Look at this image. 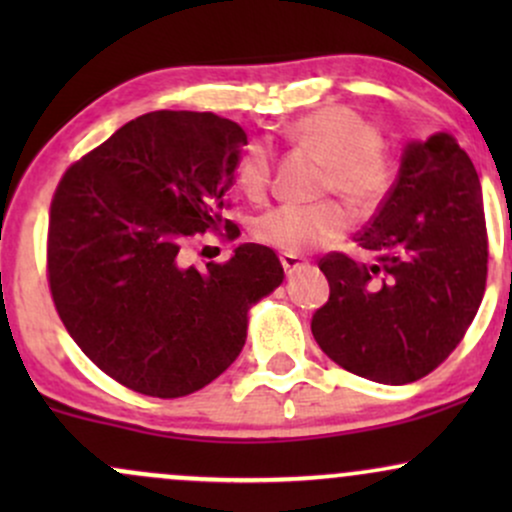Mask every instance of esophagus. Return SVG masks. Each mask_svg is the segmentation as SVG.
<instances>
[{
  "label": "esophagus",
  "instance_id": "34e87169",
  "mask_svg": "<svg viewBox=\"0 0 512 512\" xmlns=\"http://www.w3.org/2000/svg\"><path fill=\"white\" fill-rule=\"evenodd\" d=\"M279 262H281V267H284V272L289 274V276L296 274L298 269H303L305 264H308V262L303 260V257H298V255H286V252H284V255H279Z\"/></svg>",
  "mask_w": 512,
  "mask_h": 512
}]
</instances>
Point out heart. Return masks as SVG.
<instances>
[{"label": "heart", "instance_id": "1", "mask_svg": "<svg viewBox=\"0 0 512 512\" xmlns=\"http://www.w3.org/2000/svg\"><path fill=\"white\" fill-rule=\"evenodd\" d=\"M291 137L325 163L322 190L337 192L356 211L375 209L395 180L390 156L383 151L378 127L356 110L327 105L293 122ZM274 156L255 139L245 146L238 163V182L252 199H260L272 182ZM349 216L332 199L315 204H279L257 216L252 233L264 245L301 255L342 236Z\"/></svg>", "mask_w": 512, "mask_h": 512}]
</instances>
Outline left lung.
Here are the masks:
<instances>
[{
	"instance_id": "8db88e82",
	"label": "left lung",
	"mask_w": 512,
	"mask_h": 512,
	"mask_svg": "<svg viewBox=\"0 0 512 512\" xmlns=\"http://www.w3.org/2000/svg\"><path fill=\"white\" fill-rule=\"evenodd\" d=\"M356 243L373 262L322 257L330 298L310 330L349 373L414 383L462 342L486 289L479 175L455 137L438 132L407 144L395 185Z\"/></svg>"
}]
</instances>
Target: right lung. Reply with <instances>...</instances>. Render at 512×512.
I'll return each instance as SVG.
<instances>
[{
  "label": "right lung",
  "mask_w": 512,
  "mask_h": 512,
  "mask_svg": "<svg viewBox=\"0 0 512 512\" xmlns=\"http://www.w3.org/2000/svg\"><path fill=\"white\" fill-rule=\"evenodd\" d=\"M248 134L214 113L156 110L122 125L67 168L50 204L48 281L79 349L120 385L173 399L236 361L248 313L284 281L257 243L228 262L187 267L195 233L226 228Z\"/></svg>",
  "instance_id": "add662e5"
}]
</instances>
